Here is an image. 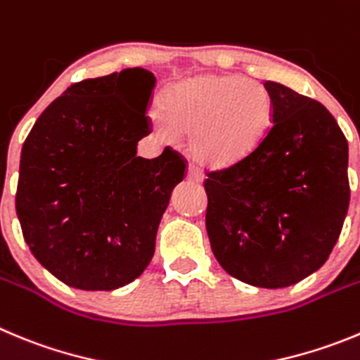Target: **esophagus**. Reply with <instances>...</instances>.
<instances>
[{"mask_svg":"<svg viewBox=\"0 0 360 360\" xmlns=\"http://www.w3.org/2000/svg\"><path fill=\"white\" fill-rule=\"evenodd\" d=\"M187 178H189L191 182H203V178H205V174L202 173V169H198L196 166H189V169H187Z\"/></svg>","mask_w":360,"mask_h":360,"instance_id":"obj_1","label":"esophagus"}]
</instances>
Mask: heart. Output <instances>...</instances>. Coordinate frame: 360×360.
I'll use <instances>...</instances> for the list:
<instances>
[{"label":"heart","mask_w":360,"mask_h":360,"mask_svg":"<svg viewBox=\"0 0 360 360\" xmlns=\"http://www.w3.org/2000/svg\"><path fill=\"white\" fill-rule=\"evenodd\" d=\"M164 137L189 134V150L210 167H230L252 157L275 121L266 87L233 75H203L174 85L162 100Z\"/></svg>","instance_id":"1"}]
</instances>
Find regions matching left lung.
Listing matches in <instances>:
<instances>
[{"label":"left lung","mask_w":360,"mask_h":360,"mask_svg":"<svg viewBox=\"0 0 360 360\" xmlns=\"http://www.w3.org/2000/svg\"><path fill=\"white\" fill-rule=\"evenodd\" d=\"M275 121L243 162L209 171L205 225L214 257L255 288H289L318 271L341 233L348 143L319 101L266 82Z\"/></svg>","instance_id":"obj_1"}]
</instances>
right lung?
<instances>
[{
	"instance_id": "obj_1",
	"label": "right lung",
	"mask_w": 360,
	"mask_h": 360,
	"mask_svg": "<svg viewBox=\"0 0 360 360\" xmlns=\"http://www.w3.org/2000/svg\"><path fill=\"white\" fill-rule=\"evenodd\" d=\"M153 72L123 69L72 84L35 121L21 150L15 212L35 259L60 282L112 291L155 253L158 223L186 158L166 146L137 157L151 134Z\"/></svg>"
}]
</instances>
